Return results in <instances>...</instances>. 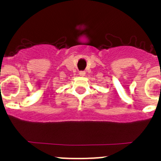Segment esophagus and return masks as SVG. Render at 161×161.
Wrapping results in <instances>:
<instances>
[{"label":"esophagus","mask_w":161,"mask_h":161,"mask_svg":"<svg viewBox=\"0 0 161 161\" xmlns=\"http://www.w3.org/2000/svg\"><path fill=\"white\" fill-rule=\"evenodd\" d=\"M79 74H80V76H85V71H80Z\"/></svg>","instance_id":"1"}]
</instances>
